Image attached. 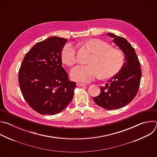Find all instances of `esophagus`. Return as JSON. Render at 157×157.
Here are the masks:
<instances>
[{
    "instance_id": "1",
    "label": "esophagus",
    "mask_w": 157,
    "mask_h": 157,
    "mask_svg": "<svg viewBox=\"0 0 157 157\" xmlns=\"http://www.w3.org/2000/svg\"><path fill=\"white\" fill-rule=\"evenodd\" d=\"M77 86H86V84H84V83H80V82H77L76 83Z\"/></svg>"
}]
</instances>
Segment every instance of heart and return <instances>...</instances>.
Instances as JSON below:
<instances>
[{
	"mask_svg": "<svg viewBox=\"0 0 157 157\" xmlns=\"http://www.w3.org/2000/svg\"><path fill=\"white\" fill-rule=\"evenodd\" d=\"M83 43L93 54L88 60V64L78 65L71 70L70 75L73 80L88 82L99 75L101 78L107 79L117 73L123 63L121 51L98 38L88 39ZM61 58L63 63L68 66L76 63V48L73 44L68 43L64 47Z\"/></svg>",
	"mask_w": 157,
	"mask_h": 157,
	"instance_id": "obj_1",
	"label": "heart"
}]
</instances>
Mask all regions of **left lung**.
<instances>
[{"label": "left lung", "mask_w": 157, "mask_h": 157, "mask_svg": "<svg viewBox=\"0 0 157 157\" xmlns=\"http://www.w3.org/2000/svg\"><path fill=\"white\" fill-rule=\"evenodd\" d=\"M123 52L124 63L119 72L101 86L100 94L93 98L99 106L108 110L127 105L136 97L140 86L142 71L137 54L128 41L122 36L107 33Z\"/></svg>", "instance_id": "left-lung-1"}]
</instances>
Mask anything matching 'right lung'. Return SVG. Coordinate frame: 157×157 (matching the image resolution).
<instances>
[{
	"label": "right lung",
	"instance_id": "add662e5",
	"mask_svg": "<svg viewBox=\"0 0 157 157\" xmlns=\"http://www.w3.org/2000/svg\"><path fill=\"white\" fill-rule=\"evenodd\" d=\"M68 39L52 36L37 43L25 56L18 72L21 92L42 115H55L73 98L76 82L62 67L61 52Z\"/></svg>",
	"mask_w": 157,
	"mask_h": 157
}]
</instances>
